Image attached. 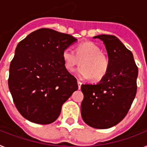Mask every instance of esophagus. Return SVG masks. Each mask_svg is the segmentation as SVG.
Instances as JSON below:
<instances>
[{
    "instance_id": "34e87169",
    "label": "esophagus",
    "mask_w": 147,
    "mask_h": 147,
    "mask_svg": "<svg viewBox=\"0 0 147 147\" xmlns=\"http://www.w3.org/2000/svg\"><path fill=\"white\" fill-rule=\"evenodd\" d=\"M77 83H78L79 89H80V88H81V86H82V82H81L80 80H78V81H77Z\"/></svg>"
}]
</instances>
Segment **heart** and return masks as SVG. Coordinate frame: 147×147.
<instances>
[{
  "label": "heart",
  "mask_w": 147,
  "mask_h": 147,
  "mask_svg": "<svg viewBox=\"0 0 147 147\" xmlns=\"http://www.w3.org/2000/svg\"><path fill=\"white\" fill-rule=\"evenodd\" d=\"M65 67L72 72L81 64L77 74L82 79H92L98 82L106 76L110 68V60L102 53L100 47L92 42H85L76 46V52L71 48H66L62 53Z\"/></svg>",
  "instance_id": "heart-1"
}]
</instances>
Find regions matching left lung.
Segmentation results:
<instances>
[{
  "mask_svg": "<svg viewBox=\"0 0 147 147\" xmlns=\"http://www.w3.org/2000/svg\"><path fill=\"white\" fill-rule=\"evenodd\" d=\"M108 53V73L98 84L82 85V118L98 129L111 128L128 113L137 93L138 66L132 53L113 35H98Z\"/></svg>",
  "mask_w": 147,
  "mask_h": 147,
  "instance_id": "left-lung-1",
  "label": "left lung"
}]
</instances>
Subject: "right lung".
<instances>
[{
  "label": "right lung",
  "instance_id": "obj_1",
  "mask_svg": "<svg viewBox=\"0 0 147 147\" xmlns=\"http://www.w3.org/2000/svg\"><path fill=\"white\" fill-rule=\"evenodd\" d=\"M76 39L40 28L18 43L11 61L8 86L20 114L37 124L55 122L63 104L78 89L65 67L62 53Z\"/></svg>",
  "mask_w": 147,
  "mask_h": 147
}]
</instances>
